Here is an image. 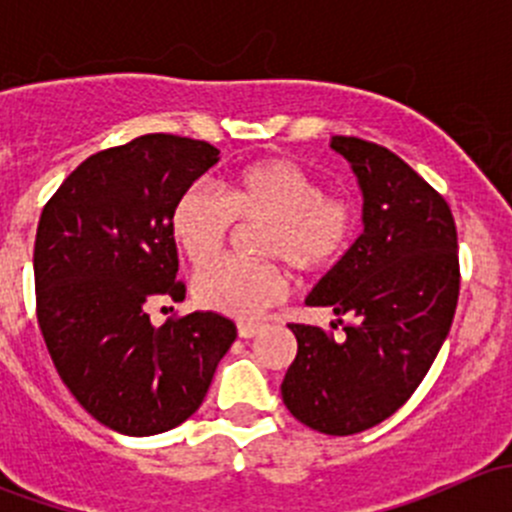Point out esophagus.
<instances>
[{
  "instance_id": "obj_1",
  "label": "esophagus",
  "mask_w": 512,
  "mask_h": 512,
  "mask_svg": "<svg viewBox=\"0 0 512 512\" xmlns=\"http://www.w3.org/2000/svg\"><path fill=\"white\" fill-rule=\"evenodd\" d=\"M260 332H262L260 324H250V322L237 324V334H240L242 339H252V337H257V334H260Z\"/></svg>"
}]
</instances>
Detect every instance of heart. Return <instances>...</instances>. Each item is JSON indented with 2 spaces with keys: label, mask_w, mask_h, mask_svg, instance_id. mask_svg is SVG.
Wrapping results in <instances>:
<instances>
[{
  "label": "heart",
  "mask_w": 512,
  "mask_h": 512,
  "mask_svg": "<svg viewBox=\"0 0 512 512\" xmlns=\"http://www.w3.org/2000/svg\"><path fill=\"white\" fill-rule=\"evenodd\" d=\"M235 220H262L260 255L285 260L297 272H322L352 247L359 213L349 195L322 193V183L282 158L247 163L227 175L223 195L193 185L175 203L170 232L193 265H205L225 247ZM289 280L275 260L227 257L198 270L193 294L203 307L252 319L287 294Z\"/></svg>",
  "instance_id": "b5f03b06"
}]
</instances>
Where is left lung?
<instances>
[{
  "label": "left lung",
  "mask_w": 512,
  "mask_h": 512,
  "mask_svg": "<svg viewBox=\"0 0 512 512\" xmlns=\"http://www.w3.org/2000/svg\"><path fill=\"white\" fill-rule=\"evenodd\" d=\"M364 195V232L309 292L329 307L344 339L289 324L297 356L282 401L297 421L327 436L366 431L401 409L431 369L458 304V235L446 200L396 153L334 136ZM334 327V324H332Z\"/></svg>",
  "instance_id": "8db88e82"
}]
</instances>
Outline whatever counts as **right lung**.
I'll return each mask as SVG.
<instances>
[{
  "label": "right lung",
  "mask_w": 512,
  "mask_h": 512,
  "mask_svg": "<svg viewBox=\"0 0 512 512\" xmlns=\"http://www.w3.org/2000/svg\"><path fill=\"white\" fill-rule=\"evenodd\" d=\"M205 141L148 133L86 158L44 205L34 242L36 319L74 399L126 436L170 431L203 404L237 329L215 312L153 327L180 302L170 215L218 163Z\"/></svg>",
  "instance_id": "right-lung-1"
}]
</instances>
